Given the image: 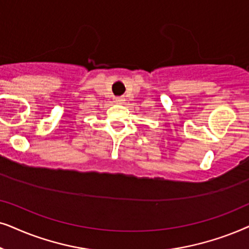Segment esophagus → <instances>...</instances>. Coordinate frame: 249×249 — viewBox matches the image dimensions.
Here are the masks:
<instances>
[{
    "label": "esophagus",
    "mask_w": 249,
    "mask_h": 249,
    "mask_svg": "<svg viewBox=\"0 0 249 249\" xmlns=\"http://www.w3.org/2000/svg\"><path fill=\"white\" fill-rule=\"evenodd\" d=\"M115 101L117 102V104H123V102L125 101V99L123 98V97H118V98H116V99H115Z\"/></svg>",
    "instance_id": "esophagus-1"
}]
</instances>
